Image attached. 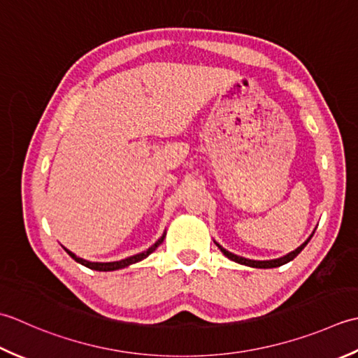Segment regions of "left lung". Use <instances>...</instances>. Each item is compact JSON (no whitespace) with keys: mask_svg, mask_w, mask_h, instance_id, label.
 Instances as JSON below:
<instances>
[{"mask_svg":"<svg viewBox=\"0 0 358 358\" xmlns=\"http://www.w3.org/2000/svg\"><path fill=\"white\" fill-rule=\"evenodd\" d=\"M313 236V233L312 235L308 238V241H304V243L298 247V249H295L294 252H290V253H287V255H284V257H281V258H278V259H268V261H255V259H247V258H243V257H238V255H235V253H231V252H229V250H225L222 245H220L216 243V245L220 247V250L225 255V257H227L229 259H231V261H235V262H238V264H244V266H249V267H257V268H272V267H280V266H282V264H286V262H289V261H292L294 259L298 253H300L306 245H308V243L310 241V238Z\"/></svg>","mask_w":358,"mask_h":358,"instance_id":"left-lung-1","label":"left lung"}]
</instances>
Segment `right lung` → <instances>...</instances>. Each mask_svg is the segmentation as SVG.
<instances>
[{
    "instance_id": "obj_1",
    "label": "right lung",
    "mask_w": 358,
    "mask_h": 358,
    "mask_svg": "<svg viewBox=\"0 0 358 358\" xmlns=\"http://www.w3.org/2000/svg\"><path fill=\"white\" fill-rule=\"evenodd\" d=\"M164 239H165V233L156 241L155 244H152V245L150 247L148 250H145V252H142V253H137V255H134V257H129V258L120 259V261H114V262H91V261L83 259V258L76 257V255L72 253V252H69L68 249H64V250L68 252V255H69V257H71L72 259H76L77 262H80V264L87 267V268H92V271H99V272H111V271H117V268H125V267H128V266H131V264H136V262L145 259V258L148 257V255H151L152 252H155V250L157 249V247H159L160 244L164 243Z\"/></svg>"
}]
</instances>
